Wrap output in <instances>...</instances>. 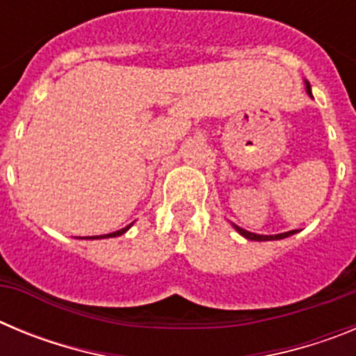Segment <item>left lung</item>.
<instances>
[{
	"instance_id": "left-lung-1",
	"label": "left lung",
	"mask_w": 356,
	"mask_h": 356,
	"mask_svg": "<svg viewBox=\"0 0 356 356\" xmlns=\"http://www.w3.org/2000/svg\"><path fill=\"white\" fill-rule=\"evenodd\" d=\"M305 85H307V94L312 97V89H310V83H308V81H305ZM232 226L237 229V234H241L242 237L248 238V241H260V242L262 241H280V238L291 237V235L296 234V229H291V232H285V234H278V235H259V234H253V232H248V229L241 228V226L234 225V222H232Z\"/></svg>"
}]
</instances>
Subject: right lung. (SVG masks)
I'll return each mask as SVG.
<instances>
[{
	"instance_id": "1",
	"label": "right lung",
	"mask_w": 356,
	"mask_h": 356,
	"mask_svg": "<svg viewBox=\"0 0 356 356\" xmlns=\"http://www.w3.org/2000/svg\"><path fill=\"white\" fill-rule=\"evenodd\" d=\"M131 226H134V222H130V225L124 226V228L118 229V232H112V234H106V235H94V237H83V238H110V237H119V235L127 234V232L131 228Z\"/></svg>"
}]
</instances>
